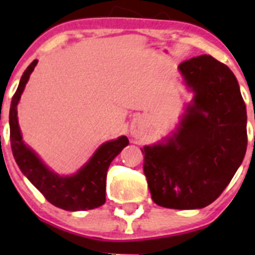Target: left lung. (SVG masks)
I'll use <instances>...</instances> for the list:
<instances>
[{
  "instance_id": "1",
  "label": "left lung",
  "mask_w": 255,
  "mask_h": 255,
  "mask_svg": "<svg viewBox=\"0 0 255 255\" xmlns=\"http://www.w3.org/2000/svg\"><path fill=\"white\" fill-rule=\"evenodd\" d=\"M193 100L176 130L140 148L155 204L199 209L215 202L247 152V107L235 75L209 55L179 65Z\"/></svg>"
}]
</instances>
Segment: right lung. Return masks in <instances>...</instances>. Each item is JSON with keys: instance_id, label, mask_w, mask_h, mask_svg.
I'll return each instance as SVG.
<instances>
[{"instance_id": "obj_1", "label": "right lung", "mask_w": 255, "mask_h": 255, "mask_svg": "<svg viewBox=\"0 0 255 255\" xmlns=\"http://www.w3.org/2000/svg\"><path fill=\"white\" fill-rule=\"evenodd\" d=\"M37 64L38 60H34L26 67L11 101L8 121L13 158L26 179L53 206L71 212L98 208L106 202V177L108 167L115 157L129 144V139L123 135L115 140L101 144L87 163L70 176L58 175L52 171L39 158V155L24 143L17 121V105Z\"/></svg>"}]
</instances>
